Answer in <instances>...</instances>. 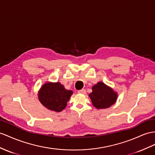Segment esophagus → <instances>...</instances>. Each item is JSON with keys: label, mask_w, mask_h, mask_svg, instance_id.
<instances>
[{"label": "esophagus", "mask_w": 155, "mask_h": 155, "mask_svg": "<svg viewBox=\"0 0 155 155\" xmlns=\"http://www.w3.org/2000/svg\"><path fill=\"white\" fill-rule=\"evenodd\" d=\"M78 94H86V91L85 89H82L78 91Z\"/></svg>", "instance_id": "obj_1"}]
</instances>
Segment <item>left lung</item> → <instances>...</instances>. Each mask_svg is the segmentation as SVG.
<instances>
[{"instance_id":"1","label":"left lung","mask_w":155,"mask_h":155,"mask_svg":"<svg viewBox=\"0 0 155 155\" xmlns=\"http://www.w3.org/2000/svg\"><path fill=\"white\" fill-rule=\"evenodd\" d=\"M89 97L93 105L100 109L113 105L117 101L118 94L104 82H99L92 87V92L89 94Z\"/></svg>"}]
</instances>
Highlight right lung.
<instances>
[{
    "instance_id": "1",
    "label": "right lung",
    "mask_w": 155,
    "mask_h": 155,
    "mask_svg": "<svg viewBox=\"0 0 155 155\" xmlns=\"http://www.w3.org/2000/svg\"><path fill=\"white\" fill-rule=\"evenodd\" d=\"M38 100L48 109L60 112L64 109L73 91L67 90L59 82H46L38 92Z\"/></svg>"
}]
</instances>
